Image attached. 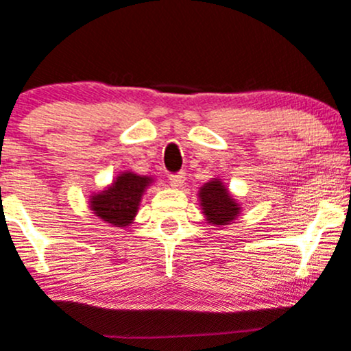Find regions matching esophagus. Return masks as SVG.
<instances>
[{"label": "esophagus", "mask_w": 351, "mask_h": 351, "mask_svg": "<svg viewBox=\"0 0 351 351\" xmlns=\"http://www.w3.org/2000/svg\"><path fill=\"white\" fill-rule=\"evenodd\" d=\"M184 173L183 171H178V173H171V175L168 176V180H169V183H171V186H175V188H178V186H182L183 184V182H184Z\"/></svg>", "instance_id": "obj_1"}]
</instances>
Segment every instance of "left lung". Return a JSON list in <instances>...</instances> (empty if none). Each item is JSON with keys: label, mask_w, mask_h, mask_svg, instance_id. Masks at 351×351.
Here are the masks:
<instances>
[{"label": "left lung", "mask_w": 351, "mask_h": 351, "mask_svg": "<svg viewBox=\"0 0 351 351\" xmlns=\"http://www.w3.org/2000/svg\"><path fill=\"white\" fill-rule=\"evenodd\" d=\"M199 202H202L203 213L211 225H228L238 217L240 206L230 196L225 184L218 180H211L199 190Z\"/></svg>", "instance_id": "8db88e82"}]
</instances>
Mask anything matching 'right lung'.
<instances>
[{"label": "right lung", "instance_id": "obj_1", "mask_svg": "<svg viewBox=\"0 0 351 351\" xmlns=\"http://www.w3.org/2000/svg\"><path fill=\"white\" fill-rule=\"evenodd\" d=\"M152 183L148 176L123 173L114 183L91 198V210L96 217L114 226H128L138 211L145 188Z\"/></svg>", "mask_w": 351, "mask_h": 351}]
</instances>
